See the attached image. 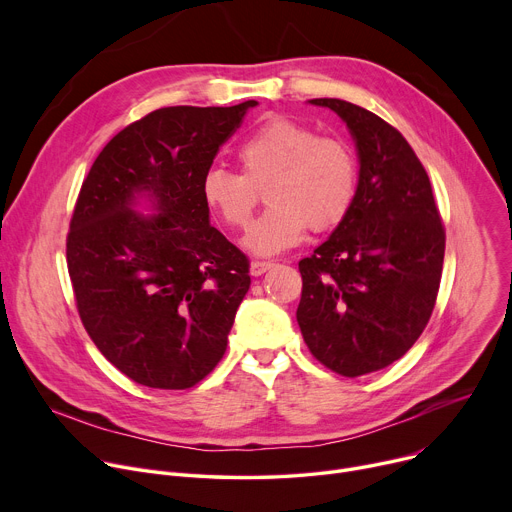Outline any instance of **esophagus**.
I'll use <instances>...</instances> for the list:
<instances>
[{
	"instance_id": "1",
	"label": "esophagus",
	"mask_w": 512,
	"mask_h": 512,
	"mask_svg": "<svg viewBox=\"0 0 512 512\" xmlns=\"http://www.w3.org/2000/svg\"><path fill=\"white\" fill-rule=\"evenodd\" d=\"M271 267H273L271 261H253V263H251V275L259 277V275H263L265 271H269Z\"/></svg>"
}]
</instances>
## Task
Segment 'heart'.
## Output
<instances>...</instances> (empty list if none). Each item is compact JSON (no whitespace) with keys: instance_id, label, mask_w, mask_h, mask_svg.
<instances>
[{"instance_id":"obj_1","label":"heart","mask_w":512,"mask_h":512,"mask_svg":"<svg viewBox=\"0 0 512 512\" xmlns=\"http://www.w3.org/2000/svg\"><path fill=\"white\" fill-rule=\"evenodd\" d=\"M239 172L210 168L202 178L206 206L227 227L243 229L265 190L267 210L243 243L255 255H279L304 241L308 229L338 227L358 192V158L340 135H318L306 123L273 117L239 145Z\"/></svg>"}]
</instances>
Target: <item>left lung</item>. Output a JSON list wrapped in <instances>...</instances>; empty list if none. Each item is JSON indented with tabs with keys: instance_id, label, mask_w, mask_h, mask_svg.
<instances>
[{
	"instance_id": "1",
	"label": "left lung",
	"mask_w": 512,
	"mask_h": 512,
	"mask_svg": "<svg viewBox=\"0 0 512 512\" xmlns=\"http://www.w3.org/2000/svg\"><path fill=\"white\" fill-rule=\"evenodd\" d=\"M360 158L350 212L300 261L298 324L310 352L342 377L399 360L425 330L440 291L446 229L429 176L407 139L379 115L340 99Z\"/></svg>"
}]
</instances>
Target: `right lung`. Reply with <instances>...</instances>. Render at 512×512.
<instances>
[{
    "instance_id": "right-lung-1",
    "label": "right lung",
    "mask_w": 512,
    "mask_h": 512,
    "mask_svg": "<svg viewBox=\"0 0 512 512\" xmlns=\"http://www.w3.org/2000/svg\"><path fill=\"white\" fill-rule=\"evenodd\" d=\"M257 101L164 107L129 123L83 180L66 235L81 322L137 385L182 391L221 362L249 259L208 223L202 178ZM135 191L161 210L131 211Z\"/></svg>"
}]
</instances>
